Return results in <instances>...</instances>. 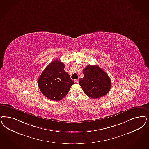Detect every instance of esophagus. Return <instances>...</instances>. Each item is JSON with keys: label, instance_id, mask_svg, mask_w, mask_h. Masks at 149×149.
Returning <instances> with one entry per match:
<instances>
[{"label": "esophagus", "instance_id": "obj_1", "mask_svg": "<svg viewBox=\"0 0 149 149\" xmlns=\"http://www.w3.org/2000/svg\"><path fill=\"white\" fill-rule=\"evenodd\" d=\"M74 82H75L76 84H77L79 82V79H76V80H74Z\"/></svg>", "mask_w": 149, "mask_h": 149}]
</instances>
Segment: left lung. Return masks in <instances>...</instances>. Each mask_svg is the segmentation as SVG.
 Listing matches in <instances>:
<instances>
[{"label": "left lung", "mask_w": 149, "mask_h": 149, "mask_svg": "<svg viewBox=\"0 0 149 149\" xmlns=\"http://www.w3.org/2000/svg\"><path fill=\"white\" fill-rule=\"evenodd\" d=\"M82 72L84 77L79 84L84 93L90 97L98 98L105 96L111 87V81L108 75L98 65H88Z\"/></svg>", "instance_id": "1"}]
</instances>
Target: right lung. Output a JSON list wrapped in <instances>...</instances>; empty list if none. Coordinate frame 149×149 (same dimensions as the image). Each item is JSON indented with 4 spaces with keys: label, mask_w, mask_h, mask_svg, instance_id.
Instances as JSON below:
<instances>
[{
    "label": "right lung",
    "mask_w": 149,
    "mask_h": 149,
    "mask_svg": "<svg viewBox=\"0 0 149 149\" xmlns=\"http://www.w3.org/2000/svg\"><path fill=\"white\" fill-rule=\"evenodd\" d=\"M64 67L62 62L54 60L45 69L38 78V85L41 93L53 101L61 100L75 84L65 72Z\"/></svg>",
    "instance_id": "obj_1"
}]
</instances>
